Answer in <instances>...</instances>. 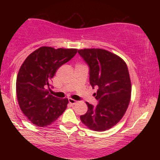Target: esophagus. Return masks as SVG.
I'll use <instances>...</instances> for the list:
<instances>
[{
	"label": "esophagus",
	"mask_w": 160,
	"mask_h": 160,
	"mask_svg": "<svg viewBox=\"0 0 160 160\" xmlns=\"http://www.w3.org/2000/svg\"><path fill=\"white\" fill-rule=\"evenodd\" d=\"M68 102H69V103L71 104V105H74V104H76L77 103H78V102H77L76 100H74V99H72V98H69Z\"/></svg>",
	"instance_id": "1"
}]
</instances>
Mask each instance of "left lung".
Listing matches in <instances>:
<instances>
[{
  "mask_svg": "<svg viewBox=\"0 0 160 160\" xmlns=\"http://www.w3.org/2000/svg\"><path fill=\"white\" fill-rule=\"evenodd\" d=\"M78 53L89 66V82L98 104L86 102L88 111L80 116L82 122L92 130L103 132L122 118L131 99L132 84L126 62L117 55L103 49H79Z\"/></svg>",
  "mask_w": 160,
  "mask_h": 160,
  "instance_id": "8db88e82",
  "label": "left lung"
}]
</instances>
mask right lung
<instances>
[{"instance_id":"1","label":"right lung","mask_w":160,"mask_h":160,"mask_svg":"<svg viewBox=\"0 0 160 160\" xmlns=\"http://www.w3.org/2000/svg\"><path fill=\"white\" fill-rule=\"evenodd\" d=\"M77 49L41 47L31 53L20 67L16 95L22 113L39 127L47 126L60 117L68 104L49 94V83L56 71L75 56Z\"/></svg>"}]
</instances>
